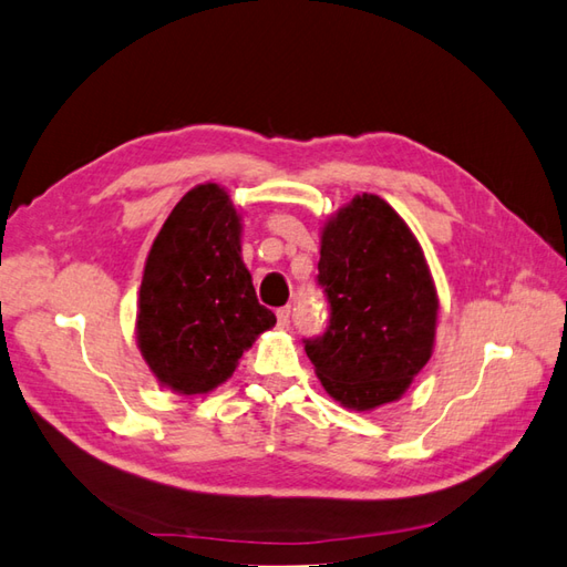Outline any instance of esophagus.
Instances as JSON below:
<instances>
[{"mask_svg": "<svg viewBox=\"0 0 567 567\" xmlns=\"http://www.w3.org/2000/svg\"><path fill=\"white\" fill-rule=\"evenodd\" d=\"M289 321H292V309H289V307L278 309V328H280V330H287V328H289Z\"/></svg>", "mask_w": 567, "mask_h": 567, "instance_id": "1", "label": "esophagus"}]
</instances>
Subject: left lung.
Wrapping results in <instances>:
<instances>
[{"label": "left lung", "mask_w": 567, "mask_h": 567, "mask_svg": "<svg viewBox=\"0 0 567 567\" xmlns=\"http://www.w3.org/2000/svg\"><path fill=\"white\" fill-rule=\"evenodd\" d=\"M323 336L303 344L326 393L357 412L395 402L433 354L439 295L422 246L381 196H354L321 231Z\"/></svg>", "instance_id": "1"}]
</instances>
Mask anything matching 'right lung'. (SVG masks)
Wrapping results in <instances>:
<instances>
[{
    "label": "right lung",
    "mask_w": 567,
    "mask_h": 567,
    "mask_svg": "<svg viewBox=\"0 0 567 567\" xmlns=\"http://www.w3.org/2000/svg\"><path fill=\"white\" fill-rule=\"evenodd\" d=\"M275 313L260 307L241 260V223L217 184L172 208L145 258L136 342L159 385L203 395L235 373Z\"/></svg>",
    "instance_id": "right-lung-1"
}]
</instances>
